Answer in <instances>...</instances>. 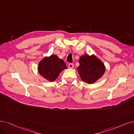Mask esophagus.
Returning a JSON list of instances; mask_svg holds the SVG:
<instances>
[{
    "label": "esophagus",
    "mask_w": 134,
    "mask_h": 134,
    "mask_svg": "<svg viewBox=\"0 0 134 134\" xmlns=\"http://www.w3.org/2000/svg\"><path fill=\"white\" fill-rule=\"evenodd\" d=\"M68 67H69V68H71V69H72V68H74V65H73L72 63H69V65H68Z\"/></svg>",
    "instance_id": "34e87169"
}]
</instances>
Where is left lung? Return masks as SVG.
I'll return each instance as SVG.
<instances>
[{"instance_id": "left-lung-1", "label": "left lung", "mask_w": 134, "mask_h": 134, "mask_svg": "<svg viewBox=\"0 0 134 134\" xmlns=\"http://www.w3.org/2000/svg\"><path fill=\"white\" fill-rule=\"evenodd\" d=\"M77 70L81 79L87 84H94L100 79L106 71V67L100 59L92 54L81 56Z\"/></svg>"}]
</instances>
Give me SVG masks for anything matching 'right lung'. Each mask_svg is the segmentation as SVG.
<instances>
[{
	"instance_id": "right-lung-1",
	"label": "right lung",
	"mask_w": 134,
	"mask_h": 134,
	"mask_svg": "<svg viewBox=\"0 0 134 134\" xmlns=\"http://www.w3.org/2000/svg\"><path fill=\"white\" fill-rule=\"evenodd\" d=\"M67 69L66 63L56 55L45 56L38 63V71L40 75L49 81H54L60 73Z\"/></svg>"
}]
</instances>
